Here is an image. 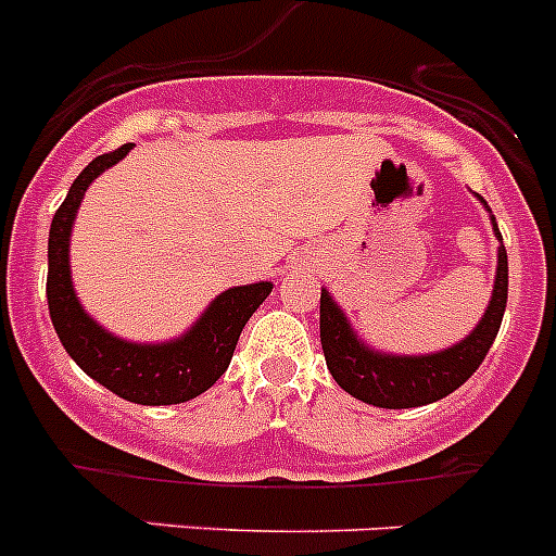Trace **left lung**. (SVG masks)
<instances>
[{
	"mask_svg": "<svg viewBox=\"0 0 556 556\" xmlns=\"http://www.w3.org/2000/svg\"><path fill=\"white\" fill-rule=\"evenodd\" d=\"M485 205V200H480ZM489 207V205H485ZM502 241L496 219L491 216ZM507 304V252L500 247L494 293L485 315L466 340L425 356H392L370 349L351 329L329 290H320V345L326 367L349 395L378 408H417L442 401L466 383L494 345Z\"/></svg>",
	"mask_w": 556,
	"mask_h": 556,
	"instance_id": "obj_1",
	"label": "left lung"
}]
</instances>
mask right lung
Returning <instances> with one entry per match:
<instances>
[{
  "label": "right lung",
  "mask_w": 556,
  "mask_h": 556,
  "mask_svg": "<svg viewBox=\"0 0 556 556\" xmlns=\"http://www.w3.org/2000/svg\"><path fill=\"white\" fill-rule=\"evenodd\" d=\"M131 142L92 159L74 186L67 189L65 202L56 207L49 230V277L46 299L56 337L67 356L101 387L123 401L139 406H173L202 395L219 381L232 359L243 326L252 313L266 302L271 282H254L230 288L207 304L194 326L184 337L169 342H128L109 334L81 309L71 282V230L85 191L112 164L126 159Z\"/></svg>",
  "instance_id": "right-lung-1"
}]
</instances>
